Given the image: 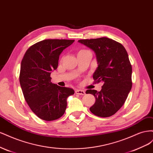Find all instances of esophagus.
<instances>
[{
    "label": "esophagus",
    "mask_w": 153,
    "mask_h": 153,
    "mask_svg": "<svg viewBox=\"0 0 153 153\" xmlns=\"http://www.w3.org/2000/svg\"><path fill=\"white\" fill-rule=\"evenodd\" d=\"M75 93L77 94H79V95H84V94H85V92L83 90L77 89L75 91Z\"/></svg>",
    "instance_id": "34e87169"
}]
</instances>
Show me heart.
Returning a JSON list of instances; mask_svg holds the SVG:
<instances>
[{"instance_id": "1", "label": "heart", "mask_w": 153, "mask_h": 153, "mask_svg": "<svg viewBox=\"0 0 153 153\" xmlns=\"http://www.w3.org/2000/svg\"><path fill=\"white\" fill-rule=\"evenodd\" d=\"M81 51H83V50H81Z\"/></svg>"}]
</instances>
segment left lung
Instances as JSON below:
<instances>
[{"mask_svg":"<svg viewBox=\"0 0 153 153\" xmlns=\"http://www.w3.org/2000/svg\"><path fill=\"white\" fill-rule=\"evenodd\" d=\"M78 42L95 52L98 67L93 79L96 83H103L100 92L86 91L96 98L90 111L98 117L112 116L122 107L132 87V68L126 50L120 43L105 37Z\"/></svg>","mask_w":153,"mask_h":153,"instance_id":"left-lung-1","label":"left lung"}]
</instances>
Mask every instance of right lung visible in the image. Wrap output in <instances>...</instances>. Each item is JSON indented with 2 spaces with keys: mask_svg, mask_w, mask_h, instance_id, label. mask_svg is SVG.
I'll list each match as a JSON object with an SVG mask.
<instances>
[{
  "mask_svg": "<svg viewBox=\"0 0 153 153\" xmlns=\"http://www.w3.org/2000/svg\"><path fill=\"white\" fill-rule=\"evenodd\" d=\"M75 40L45 39L26 51L21 62L20 83L30 108L39 118L54 121L62 117L68 97L75 91L51 82L50 74L57 68L59 55Z\"/></svg>",
  "mask_w": 153,
  "mask_h": 153,
  "instance_id": "obj_1",
  "label": "right lung"
}]
</instances>
